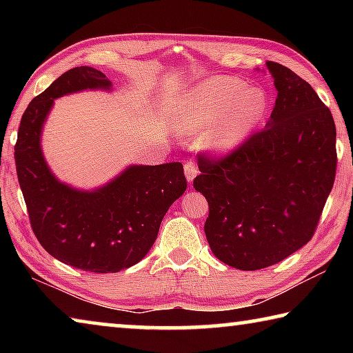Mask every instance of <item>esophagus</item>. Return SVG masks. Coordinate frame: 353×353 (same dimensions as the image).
<instances>
[{
  "label": "esophagus",
  "mask_w": 353,
  "mask_h": 353,
  "mask_svg": "<svg viewBox=\"0 0 353 353\" xmlns=\"http://www.w3.org/2000/svg\"><path fill=\"white\" fill-rule=\"evenodd\" d=\"M183 170H185V176H187V181L188 183H191L194 181V177L198 176V166L193 162V160H187L183 165Z\"/></svg>",
  "instance_id": "esophagus-1"
}]
</instances>
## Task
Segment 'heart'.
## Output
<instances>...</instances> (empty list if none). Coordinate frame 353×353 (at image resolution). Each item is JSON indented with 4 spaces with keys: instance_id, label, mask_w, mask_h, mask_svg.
<instances>
[{
    "instance_id": "1",
    "label": "heart",
    "mask_w": 353,
    "mask_h": 353,
    "mask_svg": "<svg viewBox=\"0 0 353 353\" xmlns=\"http://www.w3.org/2000/svg\"><path fill=\"white\" fill-rule=\"evenodd\" d=\"M266 109V93L259 87L246 88L235 77H213L191 88L177 105L182 134H201L210 128L207 145L216 154L240 145Z\"/></svg>"
}]
</instances>
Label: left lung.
<instances>
[{"instance_id": "8db88e82", "label": "left lung", "mask_w": 353, "mask_h": 353, "mask_svg": "<svg viewBox=\"0 0 353 353\" xmlns=\"http://www.w3.org/2000/svg\"><path fill=\"white\" fill-rule=\"evenodd\" d=\"M266 67L277 88L270 121L223 157L199 154L193 181L208 202L212 252L241 271L276 265L312 240L336 174L330 109L294 71Z\"/></svg>"}]
</instances>
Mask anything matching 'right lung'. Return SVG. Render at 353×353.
Masks as SVG:
<instances>
[{"label": "right lung", "instance_id": "right-lung-1", "mask_svg": "<svg viewBox=\"0 0 353 353\" xmlns=\"http://www.w3.org/2000/svg\"><path fill=\"white\" fill-rule=\"evenodd\" d=\"M110 87L99 70H68L29 103L15 143L17 176L39 243L65 265L103 274L139 263L152 248L168 208L187 190L179 162L132 165L93 191L71 188L48 168L40 135L54 99Z\"/></svg>", "mask_w": 353, "mask_h": 353}]
</instances>
